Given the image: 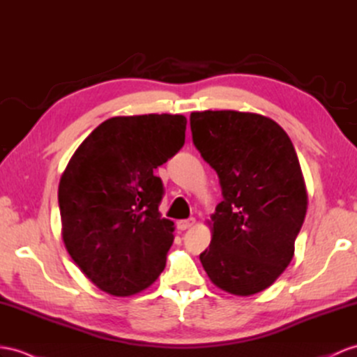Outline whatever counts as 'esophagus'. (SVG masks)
Masks as SVG:
<instances>
[{
  "instance_id": "34e87169",
  "label": "esophagus",
  "mask_w": 357,
  "mask_h": 357,
  "mask_svg": "<svg viewBox=\"0 0 357 357\" xmlns=\"http://www.w3.org/2000/svg\"><path fill=\"white\" fill-rule=\"evenodd\" d=\"M194 224H195V218L180 220V221H177V229H178V230H188V229L192 227Z\"/></svg>"
}]
</instances>
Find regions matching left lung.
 Masks as SVG:
<instances>
[{
  "mask_svg": "<svg viewBox=\"0 0 357 357\" xmlns=\"http://www.w3.org/2000/svg\"><path fill=\"white\" fill-rule=\"evenodd\" d=\"M190 130L224 197L199 260L215 286L248 297L269 288L294 257L307 211L297 153L284 130L257 113L192 112Z\"/></svg>",
  "mask_w": 357,
  "mask_h": 357,
  "instance_id": "left-lung-1",
  "label": "left lung"
}]
</instances>
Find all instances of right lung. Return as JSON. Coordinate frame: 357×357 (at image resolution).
Instances as JSON below:
<instances>
[{"label":"right lung","mask_w":357,"mask_h":357,"mask_svg":"<svg viewBox=\"0 0 357 357\" xmlns=\"http://www.w3.org/2000/svg\"><path fill=\"white\" fill-rule=\"evenodd\" d=\"M186 123L168 113L110 118L80 144L60 177L65 247L104 292L135 295L167 265L174 222L159 212L163 185L154 169L183 146Z\"/></svg>","instance_id":"1"}]
</instances>
